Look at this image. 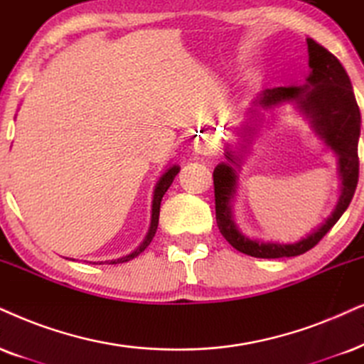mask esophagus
Here are the masks:
<instances>
[{
  "label": "esophagus",
  "instance_id": "34e87169",
  "mask_svg": "<svg viewBox=\"0 0 364 364\" xmlns=\"http://www.w3.org/2000/svg\"><path fill=\"white\" fill-rule=\"evenodd\" d=\"M195 153L201 156H210L215 153V144L208 137H198L195 141Z\"/></svg>",
  "mask_w": 364,
  "mask_h": 364
}]
</instances>
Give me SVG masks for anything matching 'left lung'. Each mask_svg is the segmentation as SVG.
I'll list each match as a JSON object with an SVG mask.
<instances>
[{"label":"left lung","instance_id":"8db88e82","mask_svg":"<svg viewBox=\"0 0 364 364\" xmlns=\"http://www.w3.org/2000/svg\"><path fill=\"white\" fill-rule=\"evenodd\" d=\"M309 50L311 73L304 85L299 87H274L265 89L260 94L259 104L264 109L296 100L299 110L309 119L314 131L319 134L326 146L338 156L339 176H341V196L329 218L319 228L312 230L306 238L296 243L260 242L248 238L238 230L233 222L232 201L237 191V169L238 156L227 151V163H220L213 171L215 185V211L216 225L220 233L230 245L242 254L257 257V259H282L306 254L319 243L326 233L334 227L336 222L351 203L360 178V159H358V139H360L361 114L354 97L351 80L346 70L333 53L323 45L307 38ZM255 127H243V137L250 141Z\"/></svg>","mask_w":364,"mask_h":364}]
</instances>
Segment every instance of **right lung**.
Here are the masks:
<instances>
[{"label":"right lung","mask_w":364,"mask_h":364,"mask_svg":"<svg viewBox=\"0 0 364 364\" xmlns=\"http://www.w3.org/2000/svg\"><path fill=\"white\" fill-rule=\"evenodd\" d=\"M179 173V166H176V164H173V166H169L166 171L163 173V176L159 178V181L156 183V188H154V196H153V213H151V227H149V232L148 235H146L144 240H142V243L139 247L136 248V250H132L131 254L124 255L121 257V259H116V260H105L109 262V264H122V262H129L132 260L134 257H137L141 254V252H144L146 248H148V245L151 243V240H153L156 230H158V223H159V208H161V200H163L164 193L168 191V188L171 186L173 179L176 174ZM95 264V262H94ZM99 264H104V262H99Z\"/></svg>","instance_id":"1"}]
</instances>
